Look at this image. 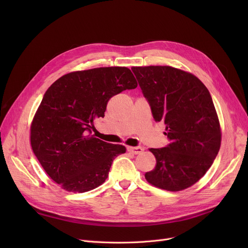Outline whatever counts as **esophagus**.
Here are the masks:
<instances>
[{"label": "esophagus", "mask_w": 248, "mask_h": 248, "mask_svg": "<svg viewBox=\"0 0 248 248\" xmlns=\"http://www.w3.org/2000/svg\"><path fill=\"white\" fill-rule=\"evenodd\" d=\"M126 149H127L128 152H131V153H133V154H135V155L140 154L142 151H144V148L140 147V146H138V147H127Z\"/></svg>", "instance_id": "34e87169"}]
</instances>
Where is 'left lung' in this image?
<instances>
[{
	"mask_svg": "<svg viewBox=\"0 0 248 248\" xmlns=\"http://www.w3.org/2000/svg\"><path fill=\"white\" fill-rule=\"evenodd\" d=\"M154 120L166 124L170 144L150 149L157 161L145 174L152 185L181 191L198 182L220 149L221 132L211 94L196 76L171 66L133 67Z\"/></svg>",
	"mask_w": 248,
	"mask_h": 248,
	"instance_id": "obj_1",
	"label": "left lung"
}]
</instances>
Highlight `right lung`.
Instances as JSON below:
<instances>
[{"label": "right lung", "mask_w": 248, "mask_h": 248, "mask_svg": "<svg viewBox=\"0 0 248 248\" xmlns=\"http://www.w3.org/2000/svg\"><path fill=\"white\" fill-rule=\"evenodd\" d=\"M138 86L126 67H100L65 74L47 90L31 125L33 152L64 190L83 193L101 185L113 159L125 153L91 136L110 97Z\"/></svg>", "instance_id": "obj_1"}]
</instances>
